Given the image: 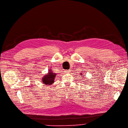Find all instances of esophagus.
Returning <instances> with one entry per match:
<instances>
[{
	"mask_svg": "<svg viewBox=\"0 0 128 128\" xmlns=\"http://www.w3.org/2000/svg\"><path fill=\"white\" fill-rule=\"evenodd\" d=\"M70 70H64V73H69V72H70Z\"/></svg>",
	"mask_w": 128,
	"mask_h": 128,
	"instance_id": "34e87169",
	"label": "esophagus"
}]
</instances>
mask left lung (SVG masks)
Here are the masks:
<instances>
[{
	"label": "left lung",
	"mask_w": 128,
	"mask_h": 128,
	"mask_svg": "<svg viewBox=\"0 0 128 128\" xmlns=\"http://www.w3.org/2000/svg\"><path fill=\"white\" fill-rule=\"evenodd\" d=\"M81 74V75H82V74Z\"/></svg>",
	"instance_id": "obj_1"
}]
</instances>
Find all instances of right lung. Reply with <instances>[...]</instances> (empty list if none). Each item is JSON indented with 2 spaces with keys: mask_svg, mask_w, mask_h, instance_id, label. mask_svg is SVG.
<instances>
[{
  "mask_svg": "<svg viewBox=\"0 0 128 128\" xmlns=\"http://www.w3.org/2000/svg\"><path fill=\"white\" fill-rule=\"evenodd\" d=\"M56 74L54 72H52V70L50 69L48 73L46 75H44V77L42 78V82L44 84L46 85H52L54 82L55 77L56 76Z\"/></svg>",
  "mask_w": 128,
  "mask_h": 128,
  "instance_id": "right-lung-1",
  "label": "right lung"
}]
</instances>
